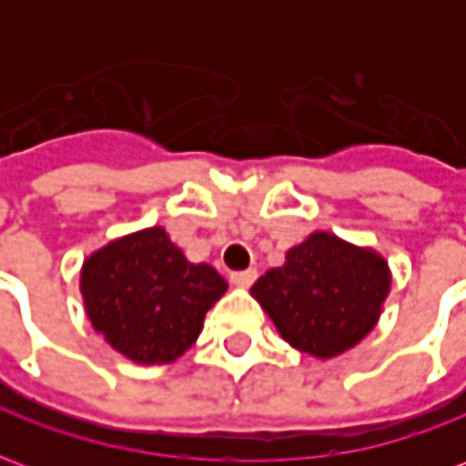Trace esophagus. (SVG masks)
<instances>
[{"label":"esophagus","mask_w":466,"mask_h":466,"mask_svg":"<svg viewBox=\"0 0 466 466\" xmlns=\"http://www.w3.org/2000/svg\"><path fill=\"white\" fill-rule=\"evenodd\" d=\"M229 279H232V284H237V287H249V284L257 282V269L249 267V269H242V272H232L229 274Z\"/></svg>","instance_id":"obj_1"}]
</instances>
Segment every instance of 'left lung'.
Segmentation results:
<instances>
[{"instance_id": "8db88e82", "label": "left lung", "mask_w": 466, "mask_h": 466, "mask_svg": "<svg viewBox=\"0 0 466 466\" xmlns=\"http://www.w3.org/2000/svg\"><path fill=\"white\" fill-rule=\"evenodd\" d=\"M390 282V267L377 252L314 232L287 252L282 267L259 277L252 294L282 339L329 360L371 332Z\"/></svg>"}]
</instances>
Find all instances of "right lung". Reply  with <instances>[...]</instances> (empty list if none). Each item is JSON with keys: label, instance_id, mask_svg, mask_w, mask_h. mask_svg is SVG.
I'll return each mask as SVG.
<instances>
[{"label": "right lung", "instance_id": "1", "mask_svg": "<svg viewBox=\"0 0 466 466\" xmlns=\"http://www.w3.org/2000/svg\"><path fill=\"white\" fill-rule=\"evenodd\" d=\"M79 287L92 327L116 351L167 364L192 347L227 282L209 264L187 262L162 227H149L92 254Z\"/></svg>", "mask_w": 466, "mask_h": 466}]
</instances>
